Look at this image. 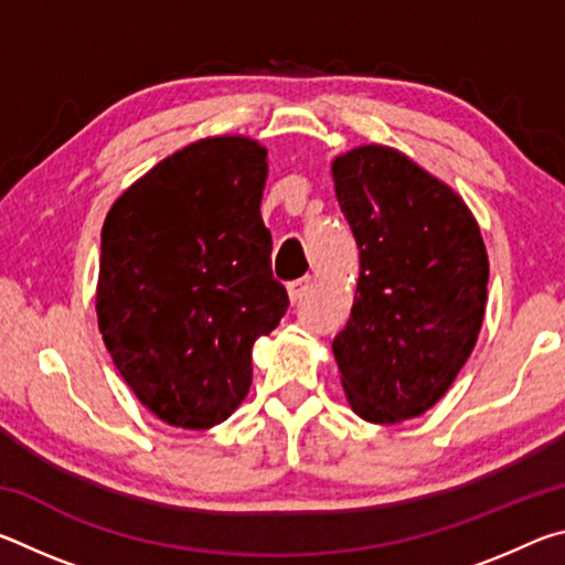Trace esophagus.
I'll return each instance as SVG.
<instances>
[{
    "label": "esophagus",
    "mask_w": 565,
    "mask_h": 565,
    "mask_svg": "<svg viewBox=\"0 0 565 565\" xmlns=\"http://www.w3.org/2000/svg\"><path fill=\"white\" fill-rule=\"evenodd\" d=\"M309 284H311V279H309V276H306V279H296V281H291L289 286H286V291H289V301L291 303L301 301V296L306 294V289H309Z\"/></svg>",
    "instance_id": "34e87169"
}]
</instances>
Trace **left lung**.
<instances>
[{"instance_id":"obj_1","label":"left lung","mask_w":565,"mask_h":565,"mask_svg":"<svg viewBox=\"0 0 565 565\" xmlns=\"http://www.w3.org/2000/svg\"><path fill=\"white\" fill-rule=\"evenodd\" d=\"M359 246L351 319L331 349L351 411L401 424L438 404L471 356L489 299V254L471 209L394 147L331 161Z\"/></svg>"}]
</instances>
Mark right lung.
Instances as JSON below:
<instances>
[{"label":"right lung","instance_id":"right-lung-1","mask_svg":"<svg viewBox=\"0 0 565 565\" xmlns=\"http://www.w3.org/2000/svg\"><path fill=\"white\" fill-rule=\"evenodd\" d=\"M266 147L242 134L191 141L121 191L102 226L99 331L159 420L206 431L252 386V347L289 296L262 218Z\"/></svg>","mask_w":565,"mask_h":565}]
</instances>
